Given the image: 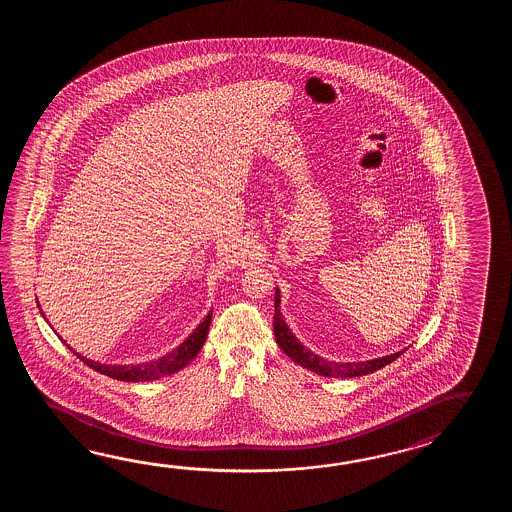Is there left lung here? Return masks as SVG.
Instances as JSON below:
<instances>
[{
  "label": "left lung",
  "mask_w": 512,
  "mask_h": 512,
  "mask_svg": "<svg viewBox=\"0 0 512 512\" xmlns=\"http://www.w3.org/2000/svg\"><path fill=\"white\" fill-rule=\"evenodd\" d=\"M274 337L278 346L283 349L285 355H289L291 359L304 366L307 370L315 371L322 377H360V375H368L373 371L381 370L386 364H390L397 357H401L406 349L397 351L392 355H386L381 359L362 360V362H335V360H327L320 355L313 353L311 349L305 348L304 344L294 337L293 331L285 324L282 311H280V289L276 287L274 294Z\"/></svg>",
  "instance_id": "8db88e82"
}]
</instances>
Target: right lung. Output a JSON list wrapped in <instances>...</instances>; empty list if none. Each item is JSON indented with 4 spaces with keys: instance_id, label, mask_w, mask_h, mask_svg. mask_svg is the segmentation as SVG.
<instances>
[{
    "instance_id": "obj_1",
    "label": "right lung",
    "mask_w": 512,
    "mask_h": 512,
    "mask_svg": "<svg viewBox=\"0 0 512 512\" xmlns=\"http://www.w3.org/2000/svg\"><path fill=\"white\" fill-rule=\"evenodd\" d=\"M40 307V305H38ZM40 313L44 315V311L40 309ZM45 318V315H44ZM47 320V318H45ZM210 320H212V311L205 316V320L190 333V337L186 338L185 342H181L177 348L168 351L163 357L159 359L144 360V362H131V364H111V362H98V360H91L77 353L75 349L66 344V340L58 338L66 344L67 348L71 349L78 359L87 364L89 368L108 375L111 379L126 382H144L155 381L161 379L164 375H172L175 371L183 370L186 364H190L192 360L196 359L197 353L205 346L207 340L208 327H210ZM49 324V320H47ZM51 326V324H49Z\"/></svg>"
}]
</instances>
